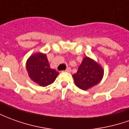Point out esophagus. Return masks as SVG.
I'll return each instance as SVG.
<instances>
[{"instance_id": "34e87169", "label": "esophagus", "mask_w": 129, "mask_h": 129, "mask_svg": "<svg viewBox=\"0 0 129 129\" xmlns=\"http://www.w3.org/2000/svg\"><path fill=\"white\" fill-rule=\"evenodd\" d=\"M66 72H68V73H71V68H68L67 69H66Z\"/></svg>"}]
</instances>
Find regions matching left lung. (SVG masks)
<instances>
[{"label": "left lung", "instance_id": "left-lung-1", "mask_svg": "<svg viewBox=\"0 0 129 129\" xmlns=\"http://www.w3.org/2000/svg\"><path fill=\"white\" fill-rule=\"evenodd\" d=\"M103 70L101 66L89 57H84L78 71L73 75L76 86L86 90L96 85L102 80Z\"/></svg>", "mask_w": 129, "mask_h": 129}]
</instances>
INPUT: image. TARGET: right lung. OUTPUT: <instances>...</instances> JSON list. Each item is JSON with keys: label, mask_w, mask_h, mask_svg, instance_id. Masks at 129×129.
<instances>
[{"label": "right lung", "mask_w": 129, "mask_h": 129, "mask_svg": "<svg viewBox=\"0 0 129 129\" xmlns=\"http://www.w3.org/2000/svg\"><path fill=\"white\" fill-rule=\"evenodd\" d=\"M26 70L30 79L42 86L53 83L59 74L50 68L46 54L41 53L32 55L28 59Z\"/></svg>", "instance_id": "add662e5"}]
</instances>
